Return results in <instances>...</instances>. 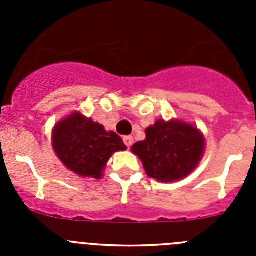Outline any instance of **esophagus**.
I'll return each instance as SVG.
<instances>
[{"mask_svg": "<svg viewBox=\"0 0 256 256\" xmlns=\"http://www.w3.org/2000/svg\"><path fill=\"white\" fill-rule=\"evenodd\" d=\"M123 141L124 144H126V148H130V146L133 144V137L132 136H126V137L123 138Z\"/></svg>", "mask_w": 256, "mask_h": 256, "instance_id": "obj_1", "label": "esophagus"}]
</instances>
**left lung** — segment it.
Segmentation results:
<instances>
[{
    "instance_id": "8db88e82",
    "label": "left lung",
    "mask_w": 256,
    "mask_h": 256,
    "mask_svg": "<svg viewBox=\"0 0 256 256\" xmlns=\"http://www.w3.org/2000/svg\"><path fill=\"white\" fill-rule=\"evenodd\" d=\"M144 132L146 138L136 142L132 152L138 156L148 177L176 182L198 168L206 146L198 126L180 119H159Z\"/></svg>"
}]
</instances>
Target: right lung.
Masks as SVG:
<instances>
[{"label":"right lung","mask_w":256,"mask_h":256,"mask_svg":"<svg viewBox=\"0 0 256 256\" xmlns=\"http://www.w3.org/2000/svg\"><path fill=\"white\" fill-rule=\"evenodd\" d=\"M52 148L61 162L79 177L100 180L108 159L116 151L126 150L123 140L102 124L80 112H74L55 124Z\"/></svg>","instance_id":"right-lung-1"}]
</instances>
